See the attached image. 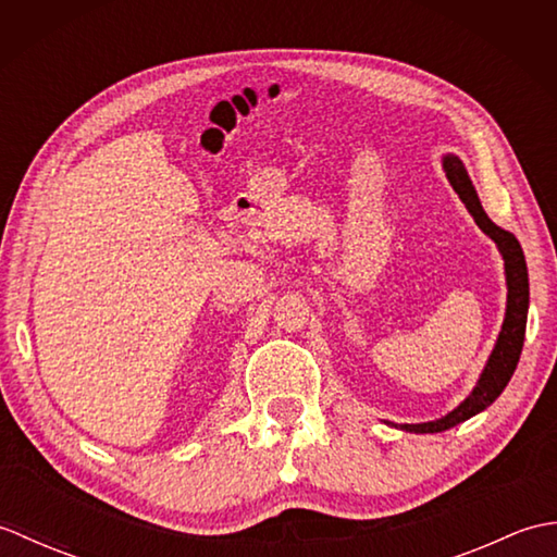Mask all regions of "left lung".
<instances>
[{"label": "left lung", "instance_id": "obj_1", "mask_svg": "<svg viewBox=\"0 0 557 557\" xmlns=\"http://www.w3.org/2000/svg\"><path fill=\"white\" fill-rule=\"evenodd\" d=\"M443 168L449 184H453V188L459 194L461 203H465L471 215H474L479 227L486 232L495 244H498L500 253L505 258L507 313H505V323L498 335V342H495V349L491 354L486 369H483L479 377L474 393H471L455 411H449L443 419L429 421V423L401 425V431H409V433H441L491 407L505 389V385L510 383V377L517 369L519 354H522V347H524L527 311H529V275H527V260L522 253V246H519V242L515 239V234L500 230L498 224L486 215V210L481 208V200L474 191V186H471L465 164H461L455 156H447L443 160Z\"/></svg>", "mask_w": 557, "mask_h": 557}]
</instances>
